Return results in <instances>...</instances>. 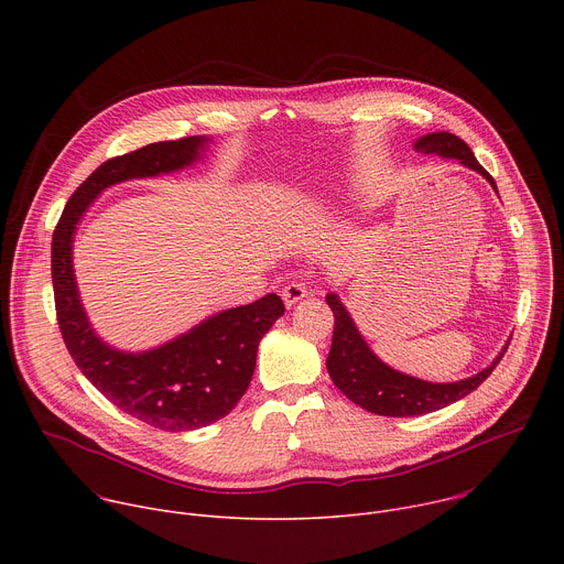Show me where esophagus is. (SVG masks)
<instances>
[{
	"instance_id": "obj_1",
	"label": "esophagus",
	"mask_w": 564,
	"mask_h": 564,
	"mask_svg": "<svg viewBox=\"0 0 564 564\" xmlns=\"http://www.w3.org/2000/svg\"><path fill=\"white\" fill-rule=\"evenodd\" d=\"M281 296H283V301H285V305L292 307L296 301H301L303 296H307V285H305L303 281H292V283H288V285L283 288Z\"/></svg>"
}]
</instances>
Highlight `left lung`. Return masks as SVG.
Masks as SVG:
<instances>
[{"mask_svg":"<svg viewBox=\"0 0 564 564\" xmlns=\"http://www.w3.org/2000/svg\"><path fill=\"white\" fill-rule=\"evenodd\" d=\"M417 151L422 153H437L444 158H457L462 163L475 172L485 176L491 187L498 192L496 181L491 174L481 167L470 147L459 140L453 133L440 131V133H429L417 140L415 144ZM328 305L333 307L335 314V333H333V346L328 355V372L333 383L350 399L357 406L366 409L368 413L375 415H386V417H415L424 413L440 411L453 401L466 397L473 392L481 381H485L500 359L505 357L509 344L500 352V357L487 368L468 379L455 381V383H429L409 375H401L386 364H381L372 350L366 346L361 335L357 333L350 314L341 305V301L335 294L326 296Z\"/></svg>","mask_w":564,"mask_h":564,"instance_id":"8db88e82","label":"left lung"}]
</instances>
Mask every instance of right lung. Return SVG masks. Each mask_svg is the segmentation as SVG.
I'll list each match as a JSON object with an SVG mask.
<instances>
[{"label": "right lung", "mask_w": 564, "mask_h": 564, "mask_svg": "<svg viewBox=\"0 0 564 564\" xmlns=\"http://www.w3.org/2000/svg\"><path fill=\"white\" fill-rule=\"evenodd\" d=\"M203 138L163 140L109 158L79 185L53 231L51 276L62 339L75 366L127 415L160 431H194L225 417L246 394L263 335L285 312L279 294L220 312L176 341L144 355L105 346L79 305L70 240L87 205L109 185L176 172L198 155Z\"/></svg>", "instance_id": "add662e5"}]
</instances>
